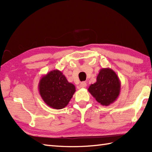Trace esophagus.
<instances>
[{
    "mask_svg": "<svg viewBox=\"0 0 152 152\" xmlns=\"http://www.w3.org/2000/svg\"><path fill=\"white\" fill-rule=\"evenodd\" d=\"M86 86H87V83L85 82H82L80 83V87L81 88H86Z\"/></svg>",
    "mask_w": 152,
    "mask_h": 152,
    "instance_id": "esophagus-1",
    "label": "esophagus"
}]
</instances>
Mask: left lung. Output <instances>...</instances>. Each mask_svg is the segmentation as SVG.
<instances>
[{
	"label": "left lung",
	"mask_w": 152,
	"mask_h": 152,
	"mask_svg": "<svg viewBox=\"0 0 152 152\" xmlns=\"http://www.w3.org/2000/svg\"><path fill=\"white\" fill-rule=\"evenodd\" d=\"M121 82L117 74L110 68H103L96 76V82L91 84L89 92L102 106H109L119 95Z\"/></svg>",
	"instance_id": "left-lung-1"
}]
</instances>
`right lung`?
Masks as SVG:
<instances>
[{"label":"right lung","instance_id":"obj_1","mask_svg":"<svg viewBox=\"0 0 152 152\" xmlns=\"http://www.w3.org/2000/svg\"><path fill=\"white\" fill-rule=\"evenodd\" d=\"M38 91L48 106L59 110L69 104L76 91V88L68 82L63 72L56 69L42 76L38 83Z\"/></svg>","mask_w":152,"mask_h":152}]
</instances>
